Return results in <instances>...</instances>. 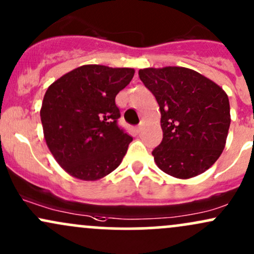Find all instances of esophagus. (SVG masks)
Returning a JSON list of instances; mask_svg holds the SVG:
<instances>
[{
  "mask_svg": "<svg viewBox=\"0 0 254 254\" xmlns=\"http://www.w3.org/2000/svg\"><path fill=\"white\" fill-rule=\"evenodd\" d=\"M142 127H143V125H142V123H141V124L137 125V127H136V131H137V133H140V132L142 131Z\"/></svg>",
  "mask_w": 254,
  "mask_h": 254,
  "instance_id": "1",
  "label": "esophagus"
}]
</instances>
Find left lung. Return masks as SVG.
I'll use <instances>...</instances> for the list:
<instances>
[{
    "label": "left lung",
    "instance_id": "left-lung-1",
    "mask_svg": "<svg viewBox=\"0 0 254 254\" xmlns=\"http://www.w3.org/2000/svg\"><path fill=\"white\" fill-rule=\"evenodd\" d=\"M138 76L160 108L163 141L152 152L158 168L183 180L205 172L225 146L230 127L227 94L190 68H143Z\"/></svg>",
    "mask_w": 254,
    "mask_h": 254
}]
</instances>
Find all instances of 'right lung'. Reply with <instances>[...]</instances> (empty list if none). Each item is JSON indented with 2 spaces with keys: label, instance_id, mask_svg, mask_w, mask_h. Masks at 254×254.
I'll list each match as a JSON object with an SVG mask.
<instances>
[{
  "label": "right lung",
  "instance_id": "add662e5",
  "mask_svg": "<svg viewBox=\"0 0 254 254\" xmlns=\"http://www.w3.org/2000/svg\"><path fill=\"white\" fill-rule=\"evenodd\" d=\"M132 68L84 65L46 91L41 121L48 148L71 176L95 181L122 163L132 137L119 127L116 96L131 82Z\"/></svg>",
  "mask_w": 254,
  "mask_h": 254
}]
</instances>
